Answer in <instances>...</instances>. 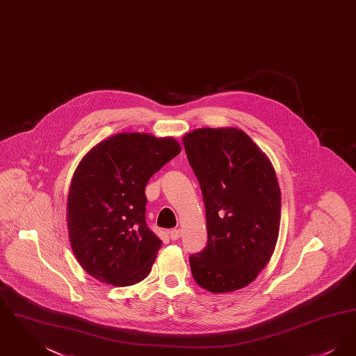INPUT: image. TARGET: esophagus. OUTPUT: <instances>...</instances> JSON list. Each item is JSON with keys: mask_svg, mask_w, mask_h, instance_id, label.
<instances>
[{"mask_svg": "<svg viewBox=\"0 0 356 356\" xmlns=\"http://www.w3.org/2000/svg\"><path fill=\"white\" fill-rule=\"evenodd\" d=\"M168 234H170V237L172 240H177V238H180V236H181V231L180 229H170Z\"/></svg>", "mask_w": 356, "mask_h": 356, "instance_id": "1", "label": "esophagus"}]
</instances>
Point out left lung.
Wrapping results in <instances>:
<instances>
[{
  "instance_id": "obj_1",
  "label": "left lung",
  "mask_w": 356,
  "mask_h": 356,
  "mask_svg": "<svg viewBox=\"0 0 356 356\" xmlns=\"http://www.w3.org/2000/svg\"><path fill=\"white\" fill-rule=\"evenodd\" d=\"M203 193L208 241L191 254L195 282L215 292L248 286L271 259L282 211L266 153L236 128H202L183 138Z\"/></svg>"
}]
</instances>
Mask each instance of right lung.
<instances>
[{"instance_id": "right-lung-1", "label": "right lung", "mask_w": 356, "mask_h": 356, "mask_svg": "<svg viewBox=\"0 0 356 356\" xmlns=\"http://www.w3.org/2000/svg\"><path fill=\"white\" fill-rule=\"evenodd\" d=\"M181 148L172 137L119 134L86 153L69 188V240L80 266L127 287L148 276L161 240L145 222V186Z\"/></svg>"}]
</instances>
